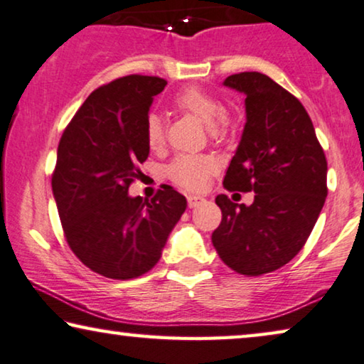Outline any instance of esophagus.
I'll return each instance as SVG.
<instances>
[{
  "label": "esophagus",
  "instance_id": "1",
  "mask_svg": "<svg viewBox=\"0 0 364 364\" xmlns=\"http://www.w3.org/2000/svg\"><path fill=\"white\" fill-rule=\"evenodd\" d=\"M187 202H188V207L195 208V207H198V205L205 203V198L200 197V195H188Z\"/></svg>",
  "mask_w": 364,
  "mask_h": 364
}]
</instances>
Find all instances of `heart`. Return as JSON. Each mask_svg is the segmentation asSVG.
<instances>
[{"instance_id":"obj_1","label":"heart","mask_w":364,"mask_h":364,"mask_svg":"<svg viewBox=\"0 0 364 364\" xmlns=\"http://www.w3.org/2000/svg\"><path fill=\"white\" fill-rule=\"evenodd\" d=\"M173 105L183 113L198 118L208 126L210 134L220 138L228 128V118L225 114L223 103L218 97L203 88L188 87L178 92L173 98ZM164 128L156 114H151L146 123V144L151 151H159L164 146ZM215 171V164L208 157L200 156H181L172 162L167 173L173 182L188 191H202L207 186L208 177Z\"/></svg>"}]
</instances>
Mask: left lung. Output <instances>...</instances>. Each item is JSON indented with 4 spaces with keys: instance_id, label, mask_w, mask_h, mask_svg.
I'll use <instances>...</instances> for the list:
<instances>
[{
    "instance_id": "1",
    "label": "left lung",
    "mask_w": 364,
    "mask_h": 364,
    "mask_svg": "<svg viewBox=\"0 0 364 364\" xmlns=\"http://www.w3.org/2000/svg\"><path fill=\"white\" fill-rule=\"evenodd\" d=\"M223 85L246 97L243 136L223 186L255 192V202L218 195L221 223L212 243L231 269L261 276L287 264L312 233L328 193L326 159L302 103L272 78L241 72Z\"/></svg>"
}]
</instances>
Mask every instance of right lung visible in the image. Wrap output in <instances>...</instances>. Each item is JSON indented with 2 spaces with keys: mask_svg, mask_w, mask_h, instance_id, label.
Returning a JSON list of instances; mask_svg holds the SVG:
<instances>
[{
  "mask_svg": "<svg viewBox=\"0 0 364 364\" xmlns=\"http://www.w3.org/2000/svg\"><path fill=\"white\" fill-rule=\"evenodd\" d=\"M167 82L126 75L88 97L62 134L52 192L68 246L105 277L134 279L151 271L187 208L171 186L151 200L129 197L149 156V108Z\"/></svg>",
  "mask_w": 364,
  "mask_h": 364,
  "instance_id": "right-lung-1",
  "label": "right lung"
}]
</instances>
